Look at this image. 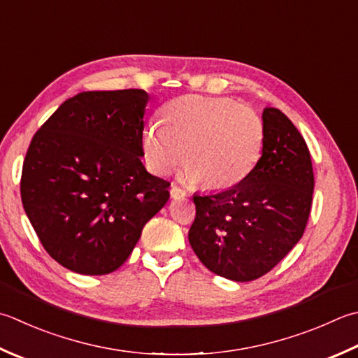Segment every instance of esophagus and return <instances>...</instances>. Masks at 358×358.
<instances>
[{
  "label": "esophagus",
  "instance_id": "obj_1",
  "mask_svg": "<svg viewBox=\"0 0 358 358\" xmlns=\"http://www.w3.org/2000/svg\"><path fill=\"white\" fill-rule=\"evenodd\" d=\"M171 197L172 199H183V197H186V191H185V189H181V187L173 185L171 187Z\"/></svg>",
  "mask_w": 358,
  "mask_h": 358
}]
</instances>
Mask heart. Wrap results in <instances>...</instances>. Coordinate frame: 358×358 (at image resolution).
<instances>
[{"instance_id": "heart-1", "label": "heart", "mask_w": 358, "mask_h": 358, "mask_svg": "<svg viewBox=\"0 0 358 358\" xmlns=\"http://www.w3.org/2000/svg\"><path fill=\"white\" fill-rule=\"evenodd\" d=\"M163 122L143 131L144 161L153 173L171 172L185 153V178L220 191L247 178L262 155L261 115L231 97L180 96L163 108Z\"/></svg>"}]
</instances>
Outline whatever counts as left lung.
Here are the masks:
<instances>
[{"instance_id": "left-lung-1", "label": "left lung", "mask_w": 358, "mask_h": 358, "mask_svg": "<svg viewBox=\"0 0 358 358\" xmlns=\"http://www.w3.org/2000/svg\"><path fill=\"white\" fill-rule=\"evenodd\" d=\"M265 141L255 169L227 191L194 195L189 243L208 270L231 281L268 273L303 237L313 194L310 152L281 110L262 113Z\"/></svg>"}]
</instances>
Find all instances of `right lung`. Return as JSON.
Segmentation results:
<instances>
[{
  "label": "right lung",
  "mask_w": 358,
  "mask_h": 358,
  "mask_svg": "<svg viewBox=\"0 0 358 358\" xmlns=\"http://www.w3.org/2000/svg\"><path fill=\"white\" fill-rule=\"evenodd\" d=\"M147 101L144 90L83 91L32 138L21 201L48 255L68 270H117L169 200V181L141 163Z\"/></svg>",
  "instance_id": "1"
}]
</instances>
